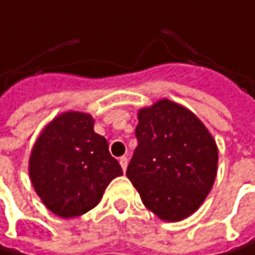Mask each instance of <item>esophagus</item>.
<instances>
[{
	"mask_svg": "<svg viewBox=\"0 0 255 255\" xmlns=\"http://www.w3.org/2000/svg\"><path fill=\"white\" fill-rule=\"evenodd\" d=\"M119 162H120V165H122L123 171H126V168H128V163H129V159L123 156V157H120V160H119Z\"/></svg>",
	"mask_w": 255,
	"mask_h": 255,
	"instance_id": "esophagus-1",
	"label": "esophagus"
}]
</instances>
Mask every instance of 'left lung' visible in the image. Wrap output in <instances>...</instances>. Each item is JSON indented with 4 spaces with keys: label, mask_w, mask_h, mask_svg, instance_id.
<instances>
[{
    "label": "left lung",
    "mask_w": 255,
    "mask_h": 255,
    "mask_svg": "<svg viewBox=\"0 0 255 255\" xmlns=\"http://www.w3.org/2000/svg\"><path fill=\"white\" fill-rule=\"evenodd\" d=\"M135 135L126 175L142 203L163 221L187 218L214 186L215 139L196 114L169 99L139 108Z\"/></svg>",
    "instance_id": "8db88e82"
}]
</instances>
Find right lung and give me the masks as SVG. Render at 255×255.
<instances>
[{
    "label": "right lung",
    "mask_w": 255,
    "mask_h": 255,
    "mask_svg": "<svg viewBox=\"0 0 255 255\" xmlns=\"http://www.w3.org/2000/svg\"><path fill=\"white\" fill-rule=\"evenodd\" d=\"M87 113L66 111L38 135L29 156V178L49 211L72 218L95 208L108 184L123 175L108 142Z\"/></svg>",
    "instance_id": "add662e5"
}]
</instances>
